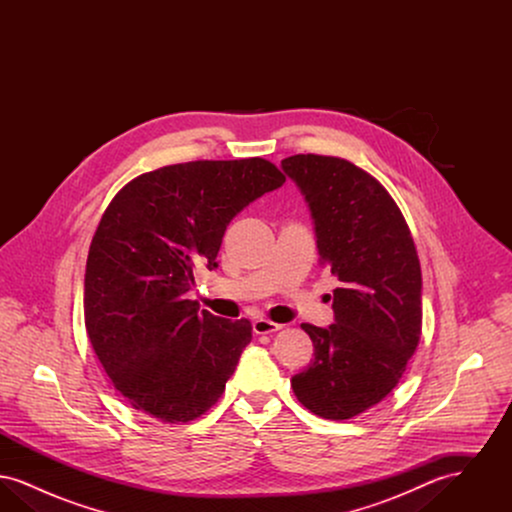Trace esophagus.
<instances>
[{"instance_id":"esophagus-1","label":"esophagus","mask_w":512,"mask_h":512,"mask_svg":"<svg viewBox=\"0 0 512 512\" xmlns=\"http://www.w3.org/2000/svg\"><path fill=\"white\" fill-rule=\"evenodd\" d=\"M280 328H282L280 324H276V322H272V320H267V318H257V320L253 322V332H255V334H259V336L278 332Z\"/></svg>"}]
</instances>
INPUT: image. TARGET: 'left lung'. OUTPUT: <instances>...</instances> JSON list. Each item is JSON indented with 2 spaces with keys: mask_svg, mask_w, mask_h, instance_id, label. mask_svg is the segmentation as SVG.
Masks as SVG:
<instances>
[{
  "mask_svg": "<svg viewBox=\"0 0 512 512\" xmlns=\"http://www.w3.org/2000/svg\"><path fill=\"white\" fill-rule=\"evenodd\" d=\"M311 211L318 261L338 280L334 324H301L315 359L293 393L328 420L380 403L401 380L422 328V274L413 236L386 188L340 157L282 161Z\"/></svg>",
  "mask_w": 512,
  "mask_h": 512,
  "instance_id": "8db88e82",
  "label": "left lung"
}]
</instances>
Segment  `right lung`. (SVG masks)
Returning <instances> with one entry per match:
<instances>
[{"instance_id": "1", "label": "right lung", "mask_w": 512, "mask_h": 512, "mask_svg": "<svg viewBox=\"0 0 512 512\" xmlns=\"http://www.w3.org/2000/svg\"><path fill=\"white\" fill-rule=\"evenodd\" d=\"M284 174L261 157L192 161L146 172L99 220L84 276L88 338L138 413L190 422L219 401L251 341L249 320L186 299L195 268L219 267L226 226Z\"/></svg>"}]
</instances>
